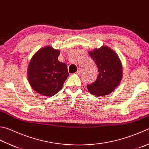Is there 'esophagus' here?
Segmentation results:
<instances>
[{
    "label": "esophagus",
    "instance_id": "obj_1",
    "mask_svg": "<svg viewBox=\"0 0 149 149\" xmlns=\"http://www.w3.org/2000/svg\"><path fill=\"white\" fill-rule=\"evenodd\" d=\"M82 69H81V68H79V69H78V71H77V74H80V73H81V72H82Z\"/></svg>",
    "mask_w": 149,
    "mask_h": 149
}]
</instances>
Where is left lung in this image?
Listing matches in <instances>:
<instances>
[{
    "instance_id": "8db88e82",
    "label": "left lung",
    "mask_w": 149,
    "mask_h": 149,
    "mask_svg": "<svg viewBox=\"0 0 149 149\" xmlns=\"http://www.w3.org/2000/svg\"><path fill=\"white\" fill-rule=\"evenodd\" d=\"M89 54L96 63L99 74L95 82L87 85L88 91L99 97L111 93L119 86L123 77V67L118 55L107 46L89 51Z\"/></svg>"
}]
</instances>
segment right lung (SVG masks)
Here are the masks:
<instances>
[{
	"label": "right lung",
	"instance_id": "1",
	"mask_svg": "<svg viewBox=\"0 0 149 149\" xmlns=\"http://www.w3.org/2000/svg\"><path fill=\"white\" fill-rule=\"evenodd\" d=\"M58 50L45 47L33 56L28 68V79L31 87L43 96H53L62 88L69 77L65 63L60 62Z\"/></svg>",
	"mask_w": 149,
	"mask_h": 149
}]
</instances>
